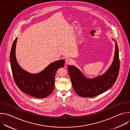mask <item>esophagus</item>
Here are the masks:
<instances>
[{
	"label": "esophagus",
	"instance_id": "obj_1",
	"mask_svg": "<svg viewBox=\"0 0 130 130\" xmlns=\"http://www.w3.org/2000/svg\"><path fill=\"white\" fill-rule=\"evenodd\" d=\"M72 63V60L70 58H67L65 60V63L66 64H70Z\"/></svg>",
	"mask_w": 130,
	"mask_h": 130
}]
</instances>
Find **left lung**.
Returning <instances> with one entry per match:
<instances>
[{
	"mask_svg": "<svg viewBox=\"0 0 130 130\" xmlns=\"http://www.w3.org/2000/svg\"><path fill=\"white\" fill-rule=\"evenodd\" d=\"M119 68V50L116 42L113 63L106 72L99 77L93 79L87 78L75 66H68V73L74 90L80 96L86 98L99 95L109 89L117 79Z\"/></svg>",
	"mask_w": 130,
	"mask_h": 130,
	"instance_id": "left-lung-1",
	"label": "left lung"
}]
</instances>
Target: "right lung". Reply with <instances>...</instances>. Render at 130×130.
Here are the masks:
<instances>
[{
	"instance_id": "right-lung-1",
	"label": "right lung",
	"mask_w": 130,
	"mask_h": 130,
	"mask_svg": "<svg viewBox=\"0 0 130 130\" xmlns=\"http://www.w3.org/2000/svg\"><path fill=\"white\" fill-rule=\"evenodd\" d=\"M17 38L13 43L10 52V64L15 84L25 94L33 97L44 98L50 95L54 88L55 74L58 69L64 67L65 60L54 62L38 74H31L23 70L15 57V47Z\"/></svg>"
}]
</instances>
